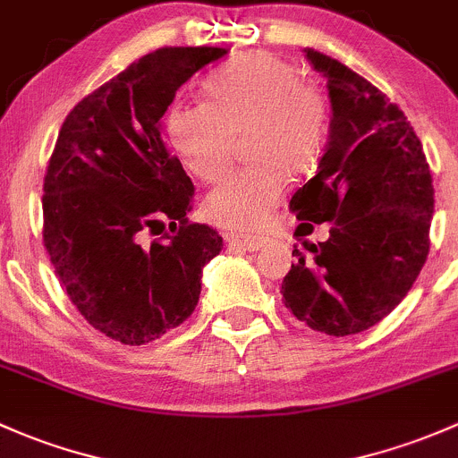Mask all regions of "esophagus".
<instances>
[{"label": "esophagus", "instance_id": "esophagus-1", "mask_svg": "<svg viewBox=\"0 0 458 458\" xmlns=\"http://www.w3.org/2000/svg\"><path fill=\"white\" fill-rule=\"evenodd\" d=\"M225 242H228L230 248H239V250H248V252H257V250H261L263 245L267 243V237L230 233V234H225Z\"/></svg>", "mask_w": 458, "mask_h": 458}]
</instances>
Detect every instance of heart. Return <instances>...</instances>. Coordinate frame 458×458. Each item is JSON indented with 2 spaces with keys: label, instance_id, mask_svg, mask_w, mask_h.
<instances>
[{
  "label": "heart",
  "instance_id": "1",
  "mask_svg": "<svg viewBox=\"0 0 458 458\" xmlns=\"http://www.w3.org/2000/svg\"><path fill=\"white\" fill-rule=\"evenodd\" d=\"M208 103L175 100L165 133L180 162L199 180H215L233 157L234 136L245 138L254 165L230 171L208 191L204 215L228 230H257L285 192V171L316 165L329 131L325 96L301 79L298 67L272 52H248L206 79Z\"/></svg>",
  "mask_w": 458,
  "mask_h": 458
}]
</instances>
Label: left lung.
I'll use <instances>...</instances> for the list:
<instances>
[{
    "label": "left lung",
    "mask_w": 458,
    "mask_h": 458,
    "mask_svg": "<svg viewBox=\"0 0 458 458\" xmlns=\"http://www.w3.org/2000/svg\"><path fill=\"white\" fill-rule=\"evenodd\" d=\"M305 55L327 79L331 123L316 175L290 208L301 221H329V239L293 245L281 293L314 331L351 335L391 314L420 276L435 189L402 109L340 61L311 47Z\"/></svg>",
    "instance_id": "1"
}]
</instances>
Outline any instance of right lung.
Here are the masks:
<instances>
[{"mask_svg": "<svg viewBox=\"0 0 458 458\" xmlns=\"http://www.w3.org/2000/svg\"><path fill=\"white\" fill-rule=\"evenodd\" d=\"M225 47H160L67 114L46 180L43 245L81 316L140 346L195 311L201 269L224 248L191 224L192 186L162 140L175 91ZM169 228H165V224Z\"/></svg>", "mask_w": 458, "mask_h": 458, "instance_id": "1", "label": "right lung"}]
</instances>
